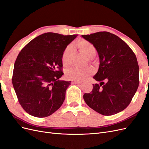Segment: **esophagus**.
Listing matches in <instances>:
<instances>
[{"mask_svg":"<svg viewBox=\"0 0 149 149\" xmlns=\"http://www.w3.org/2000/svg\"><path fill=\"white\" fill-rule=\"evenodd\" d=\"M73 83L75 84H80L82 83V82L81 81H73Z\"/></svg>","mask_w":149,"mask_h":149,"instance_id":"34e87169","label":"esophagus"}]
</instances>
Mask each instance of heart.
Masks as SVG:
<instances>
[{"instance_id":"1","label":"heart","mask_w":149,"mask_h":149,"mask_svg":"<svg viewBox=\"0 0 149 149\" xmlns=\"http://www.w3.org/2000/svg\"><path fill=\"white\" fill-rule=\"evenodd\" d=\"M80 52L89 58H93L96 56L97 49L93 45L86 40H81L76 43ZM74 56V48L73 46H68L63 52L61 61L63 65L65 67H68L73 62ZM94 73V70L91 67H87L83 69L72 68L66 71V78L71 81H81L88 78Z\"/></svg>"}]
</instances>
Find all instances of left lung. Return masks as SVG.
Segmentation results:
<instances>
[{
    "mask_svg": "<svg viewBox=\"0 0 149 149\" xmlns=\"http://www.w3.org/2000/svg\"><path fill=\"white\" fill-rule=\"evenodd\" d=\"M81 36L96 47L100 62L93 77L100 84H93L92 91L84 94V100L102 115L118 113L129 106L139 86L136 56L127 43L113 33L99 31Z\"/></svg>",
    "mask_w": 149,
    "mask_h": 149,
    "instance_id": "left-lung-1",
    "label": "left lung"
}]
</instances>
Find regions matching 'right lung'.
Returning a JSON list of instances; mask_svg holds the SVG:
<instances>
[{
	"mask_svg": "<svg viewBox=\"0 0 149 149\" xmlns=\"http://www.w3.org/2000/svg\"><path fill=\"white\" fill-rule=\"evenodd\" d=\"M77 36L43 33L31 40L18 55L12 84L20 104L30 115L45 118L63 103L71 82L59 79L63 74L61 56Z\"/></svg>",
	"mask_w": 149,
	"mask_h": 149,
	"instance_id": "right-lung-1",
	"label": "right lung"
}]
</instances>
